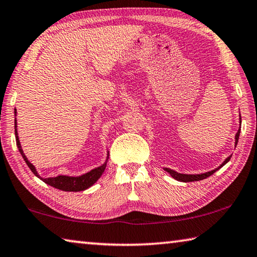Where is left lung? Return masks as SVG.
<instances>
[{"mask_svg":"<svg viewBox=\"0 0 257 257\" xmlns=\"http://www.w3.org/2000/svg\"><path fill=\"white\" fill-rule=\"evenodd\" d=\"M239 124H241V117H240V114H239ZM239 134H240V127L239 130H238V132L236 133L235 136V148L237 146L238 143V139H239ZM231 156H229L228 158L223 161V163L219 166L218 168H215L213 170H211V172H208V173H203V174H181V173H177L175 172V170L170 169V168H164V170H166L170 176H172L174 179H176V181H179V182H183V183H188V182H196V181H202V179H205L206 177L211 176V175L214 174L217 170H219L221 167H223L224 165H226L229 160H230Z\"/></svg>","mask_w":257,"mask_h":257,"instance_id":"8db88e82","label":"left lung"}]
</instances>
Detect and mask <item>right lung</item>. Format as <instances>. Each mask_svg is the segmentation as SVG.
Here are the masks:
<instances>
[{
	"instance_id": "right-lung-1",
	"label": "right lung",
	"mask_w": 257,
	"mask_h": 257,
	"mask_svg": "<svg viewBox=\"0 0 257 257\" xmlns=\"http://www.w3.org/2000/svg\"><path fill=\"white\" fill-rule=\"evenodd\" d=\"M15 115L17 116V109H15ZM15 132H16V141H17V147L19 149L20 154L22 156V158L26 161V164L28 165V167L30 168L31 172L34 173L35 176H37L39 179H42L44 183L48 184L53 187L57 188V190L61 191H65V192H80V191H84L87 188L91 187L94 183H96L100 176L102 175V173L105 172L106 166H107V161H108V156L109 154L107 152V157L105 163L102 165L98 166V167L93 168L90 170V172L80 175V176H67V175H58V176L55 177H47L44 178L40 176L38 174L37 169H36L35 166L30 163L27 158L24 150H22L21 143L19 140V136H18V124H17V118H15Z\"/></svg>"
}]
</instances>
